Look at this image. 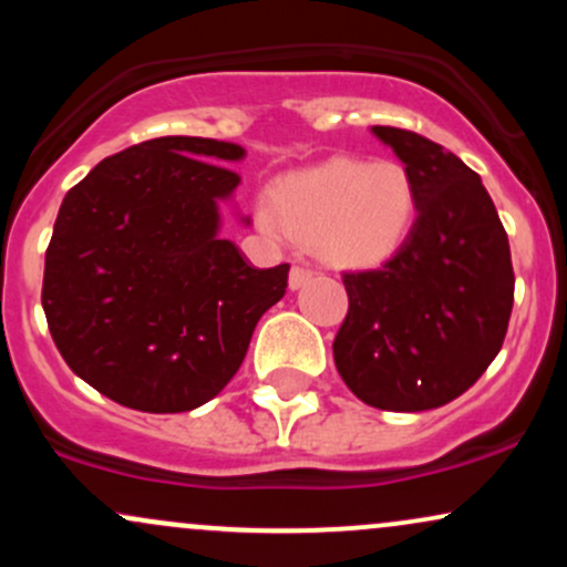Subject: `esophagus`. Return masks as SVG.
Instances as JSON below:
<instances>
[{
  "label": "esophagus",
  "mask_w": 567,
  "mask_h": 567,
  "mask_svg": "<svg viewBox=\"0 0 567 567\" xmlns=\"http://www.w3.org/2000/svg\"><path fill=\"white\" fill-rule=\"evenodd\" d=\"M311 277H315V271H311V269H306V266H292V269H290V279H288L290 290H298V288H303V285L309 282Z\"/></svg>",
  "instance_id": "1"
}]
</instances>
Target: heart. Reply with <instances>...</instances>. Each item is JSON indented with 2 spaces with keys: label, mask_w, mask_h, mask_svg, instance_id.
Returning <instances> with one entry per match:
<instances>
[{
  "label": "heart",
  "mask_w": 567,
  "mask_h": 567,
  "mask_svg": "<svg viewBox=\"0 0 567 567\" xmlns=\"http://www.w3.org/2000/svg\"><path fill=\"white\" fill-rule=\"evenodd\" d=\"M413 175L396 159L330 157L277 181L258 220L275 237L315 245L343 269L386 264L413 229Z\"/></svg>",
  "instance_id": "1"
}]
</instances>
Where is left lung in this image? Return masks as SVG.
<instances>
[{"label":"left lung","mask_w":567,"mask_h":567,"mask_svg":"<svg viewBox=\"0 0 567 567\" xmlns=\"http://www.w3.org/2000/svg\"><path fill=\"white\" fill-rule=\"evenodd\" d=\"M370 133L413 175L419 216L381 269L343 275L349 315L336 368L365 405L415 413L464 394L504 343L514 303L509 239L483 178L410 130Z\"/></svg>","instance_id":"1"}]
</instances>
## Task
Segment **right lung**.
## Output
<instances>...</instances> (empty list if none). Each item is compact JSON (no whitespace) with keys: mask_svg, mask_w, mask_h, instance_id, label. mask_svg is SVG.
I'll return each mask as SVG.
<instances>
[{"mask_svg":"<svg viewBox=\"0 0 567 567\" xmlns=\"http://www.w3.org/2000/svg\"><path fill=\"white\" fill-rule=\"evenodd\" d=\"M239 143L165 135L106 157L63 197L44 256L42 309L66 365L120 405L186 413L243 365L288 288L220 237ZM247 226L250 218L237 213Z\"/></svg>","mask_w":567,"mask_h":567,"instance_id":"obj_1","label":"right lung"}]
</instances>
